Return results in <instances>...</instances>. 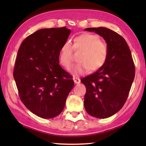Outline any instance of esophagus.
Returning <instances> with one entry per match:
<instances>
[{"mask_svg": "<svg viewBox=\"0 0 146 146\" xmlns=\"http://www.w3.org/2000/svg\"><path fill=\"white\" fill-rule=\"evenodd\" d=\"M73 81L74 82H75V84H79L80 82V80L79 78H73Z\"/></svg>", "mask_w": 146, "mask_h": 146, "instance_id": "1", "label": "esophagus"}]
</instances>
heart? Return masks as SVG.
<instances>
[{
  "label": "heart",
  "mask_w": 146,
  "mask_h": 146,
  "mask_svg": "<svg viewBox=\"0 0 146 146\" xmlns=\"http://www.w3.org/2000/svg\"><path fill=\"white\" fill-rule=\"evenodd\" d=\"M73 49L81 51L78 56L80 62L70 71L75 76L85 75L90 70L91 71L99 70L108 57V48L106 42L99 40V37L95 34H82L74 39L73 46L68 42L64 43L59 50V63L67 70L72 65Z\"/></svg>",
  "instance_id": "obj_1"
}]
</instances>
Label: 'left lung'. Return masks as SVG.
<instances>
[{
    "label": "left lung",
    "instance_id": "left-lung-1",
    "mask_svg": "<svg viewBox=\"0 0 146 146\" xmlns=\"http://www.w3.org/2000/svg\"><path fill=\"white\" fill-rule=\"evenodd\" d=\"M84 31L99 35L108 48L105 64L80 80L86 88L84 107L92 117L108 118L123 107L129 95L135 74L131 53L125 39L113 30L99 27Z\"/></svg>",
    "mask_w": 146,
    "mask_h": 146
}]
</instances>
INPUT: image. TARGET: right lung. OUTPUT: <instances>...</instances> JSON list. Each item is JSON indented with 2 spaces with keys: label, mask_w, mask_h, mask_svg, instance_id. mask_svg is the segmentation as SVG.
I'll return each instance as SVG.
<instances>
[{
  "label": "right lung",
  "mask_w": 146,
  "mask_h": 146,
  "mask_svg": "<svg viewBox=\"0 0 146 146\" xmlns=\"http://www.w3.org/2000/svg\"><path fill=\"white\" fill-rule=\"evenodd\" d=\"M70 33L66 27L39 29L24 39L19 49L13 77L19 97L39 117L52 118L60 114L74 86L58 59Z\"/></svg>",
  "instance_id": "1"
}]
</instances>
